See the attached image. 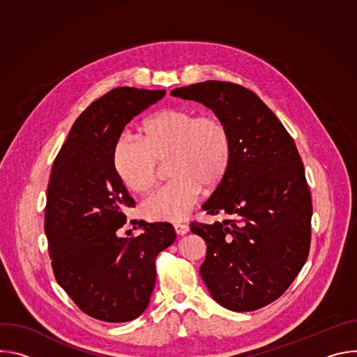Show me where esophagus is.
I'll return each mask as SVG.
<instances>
[{"mask_svg": "<svg viewBox=\"0 0 357 357\" xmlns=\"http://www.w3.org/2000/svg\"><path fill=\"white\" fill-rule=\"evenodd\" d=\"M175 227V231L178 236H185L189 233V226L185 225V223H178L174 226Z\"/></svg>", "mask_w": 357, "mask_h": 357, "instance_id": "34e87169", "label": "esophagus"}]
</instances>
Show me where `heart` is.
Segmentation results:
<instances>
[{"label": "heart", "instance_id": "b5f03b06", "mask_svg": "<svg viewBox=\"0 0 357 357\" xmlns=\"http://www.w3.org/2000/svg\"><path fill=\"white\" fill-rule=\"evenodd\" d=\"M141 135L142 141L119 139L114 169L127 189L146 193L157 182V162L169 160L172 182L148 196L141 213L154 222L183 220L202 188L213 190L226 176L233 155L230 131L215 114L165 109L142 123Z\"/></svg>", "mask_w": 357, "mask_h": 357}]
</instances>
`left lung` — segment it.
<instances>
[{
    "instance_id": "obj_1",
    "label": "left lung",
    "mask_w": 357,
    "mask_h": 357,
    "mask_svg": "<svg viewBox=\"0 0 357 357\" xmlns=\"http://www.w3.org/2000/svg\"><path fill=\"white\" fill-rule=\"evenodd\" d=\"M171 94L211 109L233 144L229 171L202 206L231 219L190 225L208 245L202 280L222 307L260 310L287 291L310 252L312 202L295 142L263 100L243 86L208 80Z\"/></svg>"
}]
</instances>
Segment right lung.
Returning a JSON list of instances; mask_svg holds the SVG:
<instances>
[{
    "label": "right lung",
    "mask_w": 357,
    "mask_h": 357,
    "mask_svg": "<svg viewBox=\"0 0 357 357\" xmlns=\"http://www.w3.org/2000/svg\"><path fill=\"white\" fill-rule=\"evenodd\" d=\"M165 90L117 87L75 121L47 185L45 233L58 284L91 318L128 322L148 307L155 259L175 238L171 223L139 220L138 237H120L123 213L135 202L113 162L119 138L132 117Z\"/></svg>",
    "instance_id": "obj_1"
}]
</instances>
